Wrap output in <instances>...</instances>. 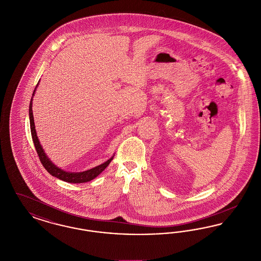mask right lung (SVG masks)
<instances>
[{
    "label": "right lung",
    "mask_w": 261,
    "mask_h": 261,
    "mask_svg": "<svg viewBox=\"0 0 261 261\" xmlns=\"http://www.w3.org/2000/svg\"><path fill=\"white\" fill-rule=\"evenodd\" d=\"M35 93V90L33 92V95ZM29 119H30V129H31V135L33 139V143L35 146V149L37 151L38 156L40 159V162L43 164V166L45 167V169L53 176L61 179L62 181L68 182V183H85L89 182L91 180H93L94 178H96L98 175L101 173L107 167L108 165L111 163L112 159H110L108 162L100 164L99 166H96L90 170L84 171V172H78V173H70V172H66L63 171L62 169H60L59 167H57L54 163L50 162V160L48 159V156L45 154V151L43 148L41 147L39 140H38L37 135H36V130H35V124H34V117H33V112H32V98L30 100V105H29Z\"/></svg>",
    "instance_id": "right-lung-1"
}]
</instances>
